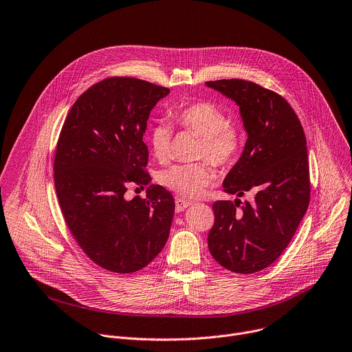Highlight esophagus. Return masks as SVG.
Returning <instances> with one entry per match:
<instances>
[{
	"instance_id": "34e87169",
	"label": "esophagus",
	"mask_w": 352,
	"mask_h": 352,
	"mask_svg": "<svg viewBox=\"0 0 352 352\" xmlns=\"http://www.w3.org/2000/svg\"><path fill=\"white\" fill-rule=\"evenodd\" d=\"M192 203L189 200H185V199H181V197H177L175 199V211L179 212L182 210H185L186 207H189Z\"/></svg>"
}]
</instances>
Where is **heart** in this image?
<instances>
[{"instance_id": "b5f03b06", "label": "heart", "mask_w": 352, "mask_h": 352, "mask_svg": "<svg viewBox=\"0 0 352 352\" xmlns=\"http://www.w3.org/2000/svg\"><path fill=\"white\" fill-rule=\"evenodd\" d=\"M174 123L182 130L200 137L197 157L207 159L190 164H174L159 174V182L182 197H199L217 179L215 170L235 164L245 146V134L239 124L229 122L226 113L211 102H193L177 109ZM173 130L168 124L156 123L149 131L153 156L164 163L171 155ZM210 161L208 162V160Z\"/></svg>"}]
</instances>
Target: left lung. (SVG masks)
<instances>
[{
	"label": "left lung",
	"mask_w": 352,
	"mask_h": 352,
	"mask_svg": "<svg viewBox=\"0 0 352 352\" xmlns=\"http://www.w3.org/2000/svg\"><path fill=\"white\" fill-rule=\"evenodd\" d=\"M239 104L249 134L239 162L223 179V192L254 201L217 200L207 243L212 258L236 274L270 267L293 239L309 203L311 182L302 126L289 102L241 78L207 81Z\"/></svg>",
	"instance_id": "left-lung-1"
}]
</instances>
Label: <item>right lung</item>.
Here are the masks:
<instances>
[{"instance_id":"right-lung-1","label":"right lung","mask_w":352,"mask_h":352,"mask_svg":"<svg viewBox=\"0 0 352 352\" xmlns=\"http://www.w3.org/2000/svg\"><path fill=\"white\" fill-rule=\"evenodd\" d=\"M168 88L134 77H107L82 92L62 126L54 182L65 222L85 256L103 270L131 274L164 248L174 197L151 185L127 200L130 184L146 186V122Z\"/></svg>"}]
</instances>
